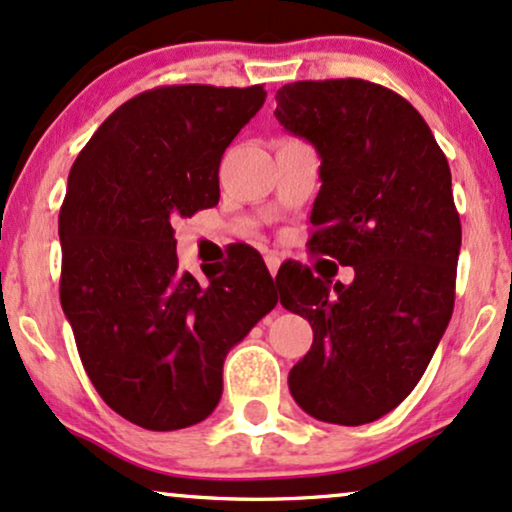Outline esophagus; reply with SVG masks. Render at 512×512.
Wrapping results in <instances>:
<instances>
[{
	"label": "esophagus",
	"mask_w": 512,
	"mask_h": 512,
	"mask_svg": "<svg viewBox=\"0 0 512 512\" xmlns=\"http://www.w3.org/2000/svg\"><path fill=\"white\" fill-rule=\"evenodd\" d=\"M266 266H268V273L275 277V275H277V270H280V258L273 256V254L266 256Z\"/></svg>",
	"instance_id": "obj_1"
}]
</instances>
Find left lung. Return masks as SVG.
<instances>
[{"label": "left lung", "mask_w": 512, "mask_h": 512, "mask_svg": "<svg viewBox=\"0 0 512 512\" xmlns=\"http://www.w3.org/2000/svg\"><path fill=\"white\" fill-rule=\"evenodd\" d=\"M275 99L282 128L320 156L308 246L356 273L351 285L301 266L277 273L280 304L313 327L289 391L315 420L365 425L415 389L451 320L460 218L449 161L420 113L375 82L301 80Z\"/></svg>", "instance_id": "8db88e82"}]
</instances>
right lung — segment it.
<instances>
[{"label":"right lung","mask_w":512,"mask_h":512,"mask_svg":"<svg viewBox=\"0 0 512 512\" xmlns=\"http://www.w3.org/2000/svg\"><path fill=\"white\" fill-rule=\"evenodd\" d=\"M263 85H170L118 106L85 144L59 213L61 306L106 406L144 430L197 425L223 394L227 351L277 304L263 258L182 273L178 218L218 204L225 149Z\"/></svg>","instance_id":"right-lung-1"}]
</instances>
